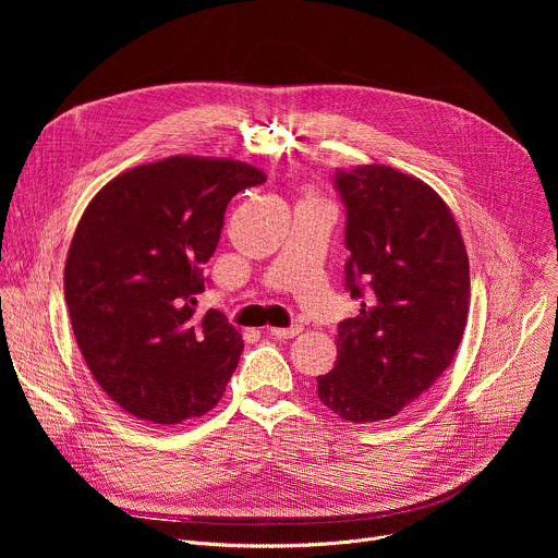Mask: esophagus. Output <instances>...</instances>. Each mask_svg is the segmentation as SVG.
<instances>
[{"label":"esophagus","mask_w":558,"mask_h":558,"mask_svg":"<svg viewBox=\"0 0 558 558\" xmlns=\"http://www.w3.org/2000/svg\"><path fill=\"white\" fill-rule=\"evenodd\" d=\"M300 331H302V327H300V325H295V327H289V329H267V333H269V336H274V338H278V340H289V338H295Z\"/></svg>","instance_id":"34e87169"}]
</instances>
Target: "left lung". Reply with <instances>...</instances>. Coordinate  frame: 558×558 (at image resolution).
Returning a JSON list of instances; mask_svg holds the SVG:
<instances>
[{
	"instance_id": "left-lung-1",
	"label": "left lung",
	"mask_w": 558,
	"mask_h": 558,
	"mask_svg": "<svg viewBox=\"0 0 558 558\" xmlns=\"http://www.w3.org/2000/svg\"><path fill=\"white\" fill-rule=\"evenodd\" d=\"M347 205V289L360 313L338 325L317 397L353 424L390 420L450 366L463 338L470 267L444 198L388 166L336 172Z\"/></svg>"
}]
</instances>
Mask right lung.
<instances>
[{
	"instance_id": "obj_1",
	"label": "right lung",
	"mask_w": 558,
	"mask_h": 558,
	"mask_svg": "<svg viewBox=\"0 0 558 558\" xmlns=\"http://www.w3.org/2000/svg\"><path fill=\"white\" fill-rule=\"evenodd\" d=\"M267 174L177 154L121 172L88 203L63 269L74 340L132 417L174 426L209 413L243 353L227 317L196 311L229 201Z\"/></svg>"
}]
</instances>
